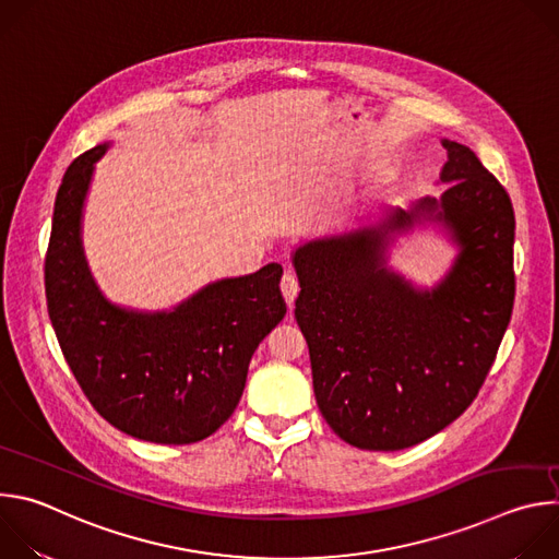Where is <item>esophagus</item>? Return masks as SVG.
<instances>
[{
  "mask_svg": "<svg viewBox=\"0 0 559 559\" xmlns=\"http://www.w3.org/2000/svg\"><path fill=\"white\" fill-rule=\"evenodd\" d=\"M281 292H283V298L285 302L292 307L296 296H298V278L294 276V272H285L283 278H281Z\"/></svg>",
  "mask_w": 559,
  "mask_h": 559,
  "instance_id": "34e87169",
  "label": "esophagus"
}]
</instances>
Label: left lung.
<instances>
[{
  "label": "left lung",
  "mask_w": 559,
  "mask_h": 559,
  "mask_svg": "<svg viewBox=\"0 0 559 559\" xmlns=\"http://www.w3.org/2000/svg\"><path fill=\"white\" fill-rule=\"evenodd\" d=\"M442 145L438 199L382 210L376 223L311 238L292 254L318 409L358 449H407L462 416L511 321V199L471 147ZM429 222L456 259L433 288H418L388 267V248Z\"/></svg>",
  "instance_id": "1"
}]
</instances>
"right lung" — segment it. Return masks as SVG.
I'll return each mask as SVG.
<instances>
[{
  "label": "right lung",
  "instance_id": "add662e5",
  "mask_svg": "<svg viewBox=\"0 0 559 559\" xmlns=\"http://www.w3.org/2000/svg\"><path fill=\"white\" fill-rule=\"evenodd\" d=\"M108 147L74 158L55 199L44 267L50 323L79 386L112 427L156 444L199 442L234 414L259 343L283 321V267L207 283L173 309L110 302L82 241L95 164Z\"/></svg>",
  "mask_w": 559,
  "mask_h": 559
}]
</instances>
